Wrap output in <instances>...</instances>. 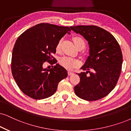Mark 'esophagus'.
<instances>
[{
	"label": "esophagus",
	"instance_id": "obj_1",
	"mask_svg": "<svg viewBox=\"0 0 131 131\" xmlns=\"http://www.w3.org/2000/svg\"><path fill=\"white\" fill-rule=\"evenodd\" d=\"M74 74V72H72V71H68V75H72Z\"/></svg>",
	"mask_w": 131,
	"mask_h": 131
}]
</instances>
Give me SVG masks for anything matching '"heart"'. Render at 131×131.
Segmentation results:
<instances>
[{"instance_id":"obj_1","label":"heart","mask_w":131,"mask_h":131,"mask_svg":"<svg viewBox=\"0 0 131 131\" xmlns=\"http://www.w3.org/2000/svg\"><path fill=\"white\" fill-rule=\"evenodd\" d=\"M73 42L76 48L79 47V46H82L83 48L85 47V42L82 38L76 36V37H73ZM61 43H62V40H60L58 42L57 45H56V50L57 51H60ZM59 62L62 67L68 69L73 68L74 67L79 66L80 64V61L79 60L72 57H68V56H63V57L60 58Z\"/></svg>"}]
</instances>
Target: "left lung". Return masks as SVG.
<instances>
[{
    "label": "left lung",
    "instance_id": "obj_1",
    "mask_svg": "<svg viewBox=\"0 0 131 131\" xmlns=\"http://www.w3.org/2000/svg\"><path fill=\"white\" fill-rule=\"evenodd\" d=\"M88 42L89 56L81 68L83 72L74 91L79 98L95 101L103 98L115 88L122 70L123 56L115 37L105 29L94 25L71 26Z\"/></svg>",
    "mask_w": 131,
    "mask_h": 131
}]
</instances>
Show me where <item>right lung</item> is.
Here are the masks:
<instances>
[{
	"label": "right lung",
	"instance_id": "add662e5",
	"mask_svg": "<svg viewBox=\"0 0 131 131\" xmlns=\"http://www.w3.org/2000/svg\"><path fill=\"white\" fill-rule=\"evenodd\" d=\"M71 29L67 26L49 24H37L22 33L14 45L11 60L13 76L20 90L36 100L48 98L57 90L58 84L67 77L68 72L57 63L52 54L56 45ZM56 64L43 69L44 62Z\"/></svg>",
	"mask_w": 131,
	"mask_h": 131
}]
</instances>
